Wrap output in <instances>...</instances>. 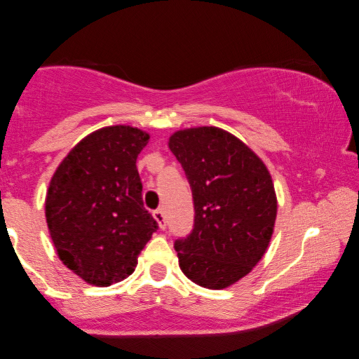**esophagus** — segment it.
<instances>
[{"mask_svg": "<svg viewBox=\"0 0 359 359\" xmlns=\"http://www.w3.org/2000/svg\"><path fill=\"white\" fill-rule=\"evenodd\" d=\"M154 218H156V221L158 222V227L161 229H165L167 227V221H165V213H163V210L162 208H158V210H156L154 213Z\"/></svg>", "mask_w": 359, "mask_h": 359, "instance_id": "obj_1", "label": "esophagus"}]
</instances>
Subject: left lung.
<instances>
[{
  "label": "left lung",
  "instance_id": "left-lung-1",
  "mask_svg": "<svg viewBox=\"0 0 359 359\" xmlns=\"http://www.w3.org/2000/svg\"><path fill=\"white\" fill-rule=\"evenodd\" d=\"M194 201L189 235L175 240L180 267L194 283L221 290L245 277L266 252L277 218L272 178L261 158L216 127L172 135Z\"/></svg>",
  "mask_w": 359,
  "mask_h": 359
}]
</instances>
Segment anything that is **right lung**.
I'll return each instance as SVG.
<instances>
[{"mask_svg":"<svg viewBox=\"0 0 359 359\" xmlns=\"http://www.w3.org/2000/svg\"><path fill=\"white\" fill-rule=\"evenodd\" d=\"M149 135L104 127L74 146L52 176L46 219L58 257L97 286L127 278L158 224L143 205L137 157Z\"/></svg>","mask_w":359,"mask_h":359,"instance_id":"obj_1","label":"right lung"}]
</instances>
